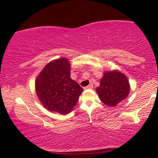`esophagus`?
<instances>
[{"label":"esophagus","instance_id":"1","mask_svg":"<svg viewBox=\"0 0 158 158\" xmlns=\"http://www.w3.org/2000/svg\"><path fill=\"white\" fill-rule=\"evenodd\" d=\"M84 89H93V85H92V84H89L88 86L85 87Z\"/></svg>","mask_w":158,"mask_h":158}]
</instances>
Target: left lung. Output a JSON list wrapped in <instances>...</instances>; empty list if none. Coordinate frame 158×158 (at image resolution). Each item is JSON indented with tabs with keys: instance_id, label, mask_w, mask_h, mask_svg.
<instances>
[{
	"instance_id": "1",
	"label": "left lung",
	"mask_w": 158,
	"mask_h": 158,
	"mask_svg": "<svg viewBox=\"0 0 158 158\" xmlns=\"http://www.w3.org/2000/svg\"><path fill=\"white\" fill-rule=\"evenodd\" d=\"M130 91L128 77L119 72L112 70L104 73L96 88L100 100L105 105L114 107L128 97Z\"/></svg>"
}]
</instances>
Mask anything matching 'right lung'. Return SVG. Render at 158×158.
Returning a JSON list of instances; mask_svg holds the SVG:
<instances>
[{
	"label": "right lung",
	"mask_w": 158,
	"mask_h": 158,
	"mask_svg": "<svg viewBox=\"0 0 158 158\" xmlns=\"http://www.w3.org/2000/svg\"><path fill=\"white\" fill-rule=\"evenodd\" d=\"M70 67L66 58L56 59L46 65L36 77V95L49 111L69 114L83 92L82 87L70 77Z\"/></svg>",
	"instance_id": "right-lung-1"
}]
</instances>
